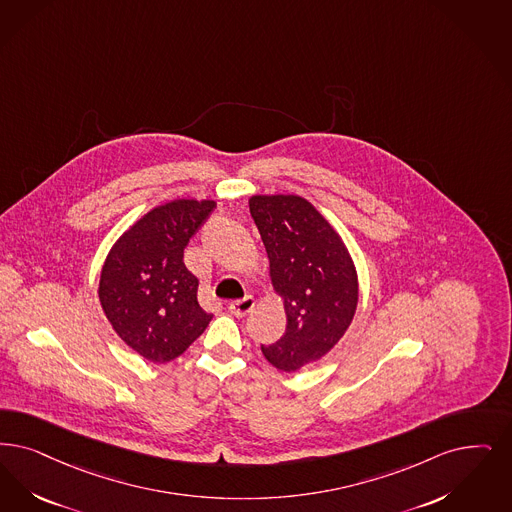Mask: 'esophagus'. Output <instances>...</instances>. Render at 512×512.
<instances>
[{
	"instance_id": "1",
	"label": "esophagus",
	"mask_w": 512,
	"mask_h": 512,
	"mask_svg": "<svg viewBox=\"0 0 512 512\" xmlns=\"http://www.w3.org/2000/svg\"><path fill=\"white\" fill-rule=\"evenodd\" d=\"M255 307V299L251 295H247L244 299H238V301H232L228 305V310L236 316V318H244L251 310Z\"/></svg>"
}]
</instances>
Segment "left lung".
<instances>
[{"label":"left lung","instance_id":"8db88e82","mask_svg":"<svg viewBox=\"0 0 512 512\" xmlns=\"http://www.w3.org/2000/svg\"><path fill=\"white\" fill-rule=\"evenodd\" d=\"M249 211L270 263V282L286 310V333L261 347L268 364L297 371L324 358L358 307V274L328 219L295 194L251 196Z\"/></svg>","mask_w":512,"mask_h":512}]
</instances>
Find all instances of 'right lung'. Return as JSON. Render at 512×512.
I'll return each mask as SVG.
<instances>
[{
  "label": "right lung",
  "mask_w": 512,
  "mask_h": 512,
  "mask_svg": "<svg viewBox=\"0 0 512 512\" xmlns=\"http://www.w3.org/2000/svg\"><path fill=\"white\" fill-rule=\"evenodd\" d=\"M217 207L213 200H171L144 213L106 255L99 301L110 326L148 362L181 356L211 322L198 303V278L184 247Z\"/></svg>",
  "instance_id": "1"
}]
</instances>
